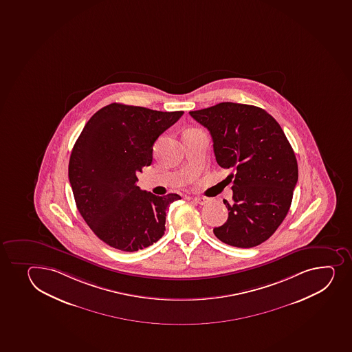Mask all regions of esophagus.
Instances as JSON below:
<instances>
[{
	"mask_svg": "<svg viewBox=\"0 0 352 352\" xmlns=\"http://www.w3.org/2000/svg\"><path fill=\"white\" fill-rule=\"evenodd\" d=\"M192 201L194 202H196V204H201V206H204V204H208L209 202V199H207V197H199V196H196V197H194L192 199Z\"/></svg>",
	"mask_w": 352,
	"mask_h": 352,
	"instance_id": "obj_1",
	"label": "esophagus"
}]
</instances>
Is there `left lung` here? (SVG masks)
Segmentation results:
<instances>
[{"label": "left lung", "mask_w": 352, "mask_h": 352, "mask_svg": "<svg viewBox=\"0 0 352 352\" xmlns=\"http://www.w3.org/2000/svg\"><path fill=\"white\" fill-rule=\"evenodd\" d=\"M210 131L219 166L231 168L232 204L214 228L230 246L255 247L274 234L290 209L298 182L294 148L278 122L256 106L221 102L189 112Z\"/></svg>", "instance_id": "obj_1"}]
</instances>
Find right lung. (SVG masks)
<instances>
[{
	"instance_id": "right-lung-1",
	"label": "right lung",
	"mask_w": 352,
	"mask_h": 352,
	"mask_svg": "<svg viewBox=\"0 0 352 352\" xmlns=\"http://www.w3.org/2000/svg\"><path fill=\"white\" fill-rule=\"evenodd\" d=\"M182 114L113 102L77 138L68 168L76 207L109 246L136 252L164 236L166 210L182 197L141 190L136 174L151 165L153 143Z\"/></svg>"
}]
</instances>
